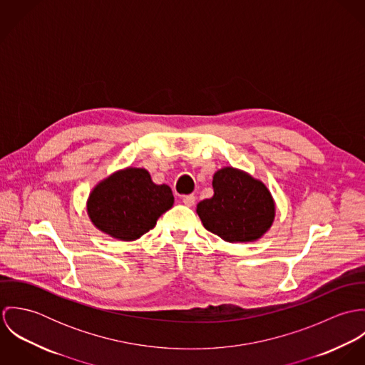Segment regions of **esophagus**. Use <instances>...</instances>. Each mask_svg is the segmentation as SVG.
Returning a JSON list of instances; mask_svg holds the SVG:
<instances>
[{
  "label": "esophagus",
  "mask_w": 365,
  "mask_h": 365,
  "mask_svg": "<svg viewBox=\"0 0 365 365\" xmlns=\"http://www.w3.org/2000/svg\"><path fill=\"white\" fill-rule=\"evenodd\" d=\"M182 204L185 207H192L195 204V197L194 195H185L182 197Z\"/></svg>",
  "instance_id": "esophagus-1"
}]
</instances>
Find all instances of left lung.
I'll list each match as a JSON object with an SVG mask.
<instances>
[{"mask_svg":"<svg viewBox=\"0 0 365 365\" xmlns=\"http://www.w3.org/2000/svg\"><path fill=\"white\" fill-rule=\"evenodd\" d=\"M213 195L197 205L209 232L229 243L261 239L275 219V201L267 185L252 174L222 167L212 178Z\"/></svg>","mask_w":365,"mask_h":365,"instance_id":"8db88e82","label":"left lung"}]
</instances>
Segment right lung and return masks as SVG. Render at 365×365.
<instances>
[{
    "mask_svg": "<svg viewBox=\"0 0 365 365\" xmlns=\"http://www.w3.org/2000/svg\"><path fill=\"white\" fill-rule=\"evenodd\" d=\"M173 204V191L167 184H155L146 168L126 167L105 177L91 190L87 213L105 235L133 242L153 229Z\"/></svg>",
    "mask_w": 365,
    "mask_h": 365,
    "instance_id": "add662e5",
    "label": "right lung"
}]
</instances>
